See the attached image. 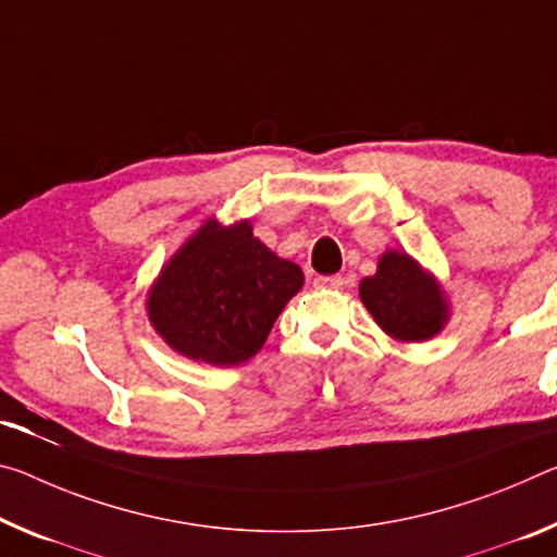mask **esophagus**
<instances>
[{"label":"esophagus","mask_w":557,"mask_h":557,"mask_svg":"<svg viewBox=\"0 0 557 557\" xmlns=\"http://www.w3.org/2000/svg\"><path fill=\"white\" fill-rule=\"evenodd\" d=\"M314 285L317 287H322V289H342V285H344V277H324V275H320V277H314Z\"/></svg>","instance_id":"esophagus-1"}]
</instances>
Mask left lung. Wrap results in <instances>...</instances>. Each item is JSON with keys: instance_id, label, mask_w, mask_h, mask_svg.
<instances>
[{"instance_id": "left-lung-1", "label": "left lung", "mask_w": 557, "mask_h": 557, "mask_svg": "<svg viewBox=\"0 0 557 557\" xmlns=\"http://www.w3.org/2000/svg\"><path fill=\"white\" fill-rule=\"evenodd\" d=\"M361 302L386 334L401 342H423L446 322V299L409 255L386 252L374 277L359 285Z\"/></svg>"}]
</instances>
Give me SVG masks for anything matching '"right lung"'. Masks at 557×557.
Masks as SVG:
<instances>
[{"label":"right lung","mask_w":557,"mask_h":557,"mask_svg":"<svg viewBox=\"0 0 557 557\" xmlns=\"http://www.w3.org/2000/svg\"><path fill=\"white\" fill-rule=\"evenodd\" d=\"M302 282V270L252 237L250 223L208 220L163 268L148 317L181 355L233 367L260 351Z\"/></svg>","instance_id":"add662e5"}]
</instances>
